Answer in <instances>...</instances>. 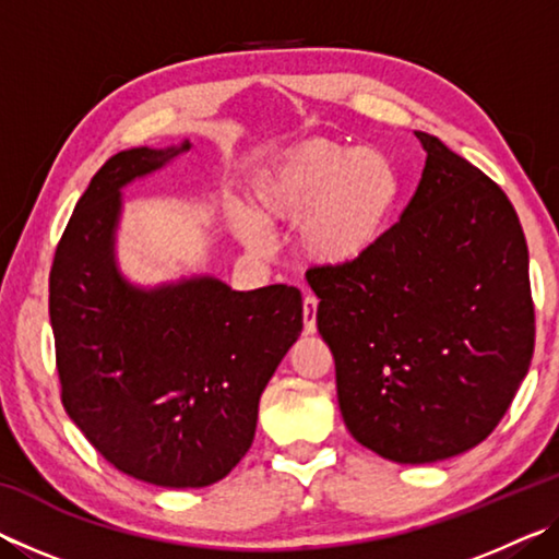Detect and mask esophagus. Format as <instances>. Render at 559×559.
I'll list each match as a JSON object with an SVG mask.
<instances>
[{"label": "esophagus", "mask_w": 559, "mask_h": 559, "mask_svg": "<svg viewBox=\"0 0 559 559\" xmlns=\"http://www.w3.org/2000/svg\"><path fill=\"white\" fill-rule=\"evenodd\" d=\"M318 298L316 296H306V300H302V328H306L308 335H313L318 330Z\"/></svg>", "instance_id": "esophagus-1"}]
</instances>
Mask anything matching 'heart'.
I'll return each instance as SVG.
<instances>
[{"label":"heart","mask_w":559,"mask_h":559,"mask_svg":"<svg viewBox=\"0 0 559 559\" xmlns=\"http://www.w3.org/2000/svg\"><path fill=\"white\" fill-rule=\"evenodd\" d=\"M251 194L266 219L300 224L308 261L345 269L384 241L402 204L404 177L382 150L313 140L269 159L253 175ZM229 222L246 249L269 251L273 236L257 212L234 202Z\"/></svg>","instance_id":"obj_1"}]
</instances>
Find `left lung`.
I'll return each instance as SVG.
<instances>
[{
	"mask_svg": "<svg viewBox=\"0 0 559 559\" xmlns=\"http://www.w3.org/2000/svg\"><path fill=\"white\" fill-rule=\"evenodd\" d=\"M370 257L310 269L349 433L382 459L437 463L503 419L535 347L527 243L503 189L439 138Z\"/></svg>",
	"mask_w": 559,
	"mask_h": 559,
	"instance_id": "8db88e82",
	"label": "left lung"
}]
</instances>
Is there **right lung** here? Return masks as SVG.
Here are the masks:
<instances>
[{
	"label": "right lung",
	"mask_w": 559,
	"mask_h": 559,
	"mask_svg": "<svg viewBox=\"0 0 559 559\" xmlns=\"http://www.w3.org/2000/svg\"><path fill=\"white\" fill-rule=\"evenodd\" d=\"M189 150L182 140L112 155L75 204L49 276L66 412L118 471L163 488L212 486L246 456L261 394L302 330L300 290L283 283L140 286L120 271L122 189Z\"/></svg>",
	"instance_id": "obj_1"
}]
</instances>
